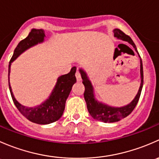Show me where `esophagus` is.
Instances as JSON below:
<instances>
[{
	"instance_id": "obj_1",
	"label": "esophagus",
	"mask_w": 159,
	"mask_h": 159,
	"mask_svg": "<svg viewBox=\"0 0 159 159\" xmlns=\"http://www.w3.org/2000/svg\"><path fill=\"white\" fill-rule=\"evenodd\" d=\"M75 77H76V79L78 82H81V75H80V73L78 71H76L75 73Z\"/></svg>"
}]
</instances>
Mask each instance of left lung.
Listing matches in <instances>:
<instances>
[{
	"mask_svg": "<svg viewBox=\"0 0 159 159\" xmlns=\"http://www.w3.org/2000/svg\"><path fill=\"white\" fill-rule=\"evenodd\" d=\"M113 33L114 37L116 39L126 41L131 45H132V47L134 48V51H136V53L139 55V59H140L141 83L137 94H136V95L134 96L133 100L130 103L121 107L111 106V105H107L104 102H100V101L96 98L94 86H93L92 83L90 80L89 75L82 68H79V72L83 80L82 83L84 85V88H85L84 97V99H85L86 105H87L88 111H89V114L93 118L105 123L116 122V121H120L122 118L129 115L137 105V103L141 95V92H142V87H143V66H142V59H141L140 55L138 52L135 44L133 42L131 38L128 35H126L125 33H123L121 30L115 28V29L113 30Z\"/></svg>",
	"mask_w": 159,
	"mask_h": 159,
	"instance_id": "obj_1",
	"label": "left lung"
}]
</instances>
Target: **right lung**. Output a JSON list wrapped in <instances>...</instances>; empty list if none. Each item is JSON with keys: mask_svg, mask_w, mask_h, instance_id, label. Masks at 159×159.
<instances>
[{"mask_svg": "<svg viewBox=\"0 0 159 159\" xmlns=\"http://www.w3.org/2000/svg\"><path fill=\"white\" fill-rule=\"evenodd\" d=\"M45 32L43 29L33 28L25 39L17 44L14 51L8 66V84L13 102L19 111L31 122L39 125H48L57 121L62 116L65 108V102L69 96L72 86L76 82V67H73L69 73L57 78L54 89L44 102L34 107H27L17 102L14 95L10 84L11 66L22 53L28 49L44 41Z\"/></svg>", "mask_w": 159, "mask_h": 159, "instance_id": "1", "label": "right lung"}]
</instances>
